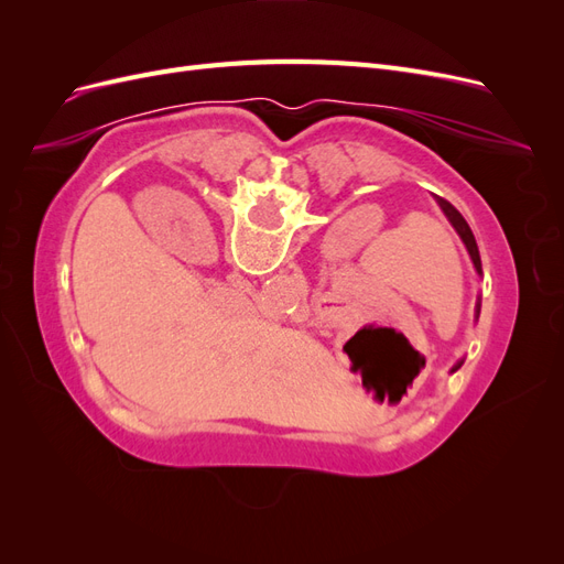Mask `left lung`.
<instances>
[{"label":"left lung","instance_id":"left-lung-1","mask_svg":"<svg viewBox=\"0 0 564 564\" xmlns=\"http://www.w3.org/2000/svg\"><path fill=\"white\" fill-rule=\"evenodd\" d=\"M437 204L442 207V212H445V216L449 218V224L456 228V232L460 235V240H464V245H466V249H468V253H470V259H473V265H475V270L477 272H482V263H480V251H477V245H475V237H473V232H470V228H468V224H466V218L460 216L452 204L447 202V199H442V197H437ZM477 313H480V305H477ZM460 365L464 362H458L452 371H456Z\"/></svg>","mask_w":564,"mask_h":564}]
</instances>
